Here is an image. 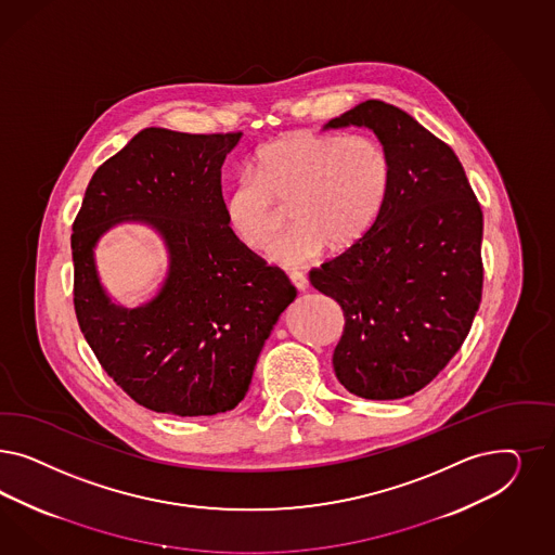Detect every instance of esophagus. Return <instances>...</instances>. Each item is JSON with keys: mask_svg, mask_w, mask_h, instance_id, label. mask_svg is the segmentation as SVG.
<instances>
[{"mask_svg": "<svg viewBox=\"0 0 555 555\" xmlns=\"http://www.w3.org/2000/svg\"><path fill=\"white\" fill-rule=\"evenodd\" d=\"M289 282H292V286L300 289V292L308 289V278H306L305 273H298V271L289 273Z\"/></svg>", "mask_w": 555, "mask_h": 555, "instance_id": "1", "label": "esophagus"}]
</instances>
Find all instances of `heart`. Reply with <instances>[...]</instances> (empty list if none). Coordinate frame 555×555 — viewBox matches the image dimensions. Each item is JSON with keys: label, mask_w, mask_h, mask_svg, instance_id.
<instances>
[{"label": "heart", "mask_w": 555, "mask_h": 555, "mask_svg": "<svg viewBox=\"0 0 555 555\" xmlns=\"http://www.w3.org/2000/svg\"><path fill=\"white\" fill-rule=\"evenodd\" d=\"M250 171L224 196V218L253 253H268L284 229L280 204H292L296 227L271 259L300 268L331 247L345 253L376 227L390 196L392 165L376 139L365 134L287 132L263 144Z\"/></svg>", "instance_id": "b5f03b06"}]
</instances>
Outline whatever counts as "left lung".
<instances>
[{
    "mask_svg": "<svg viewBox=\"0 0 555 555\" xmlns=\"http://www.w3.org/2000/svg\"><path fill=\"white\" fill-rule=\"evenodd\" d=\"M370 128L392 165L376 227L310 284L339 302L340 384L367 400L425 388L464 343L482 300V208L449 144L411 114L367 100L324 125Z\"/></svg>",
    "mask_w": 555,
    "mask_h": 555,
    "instance_id": "8db88e82",
    "label": "left lung"
}]
</instances>
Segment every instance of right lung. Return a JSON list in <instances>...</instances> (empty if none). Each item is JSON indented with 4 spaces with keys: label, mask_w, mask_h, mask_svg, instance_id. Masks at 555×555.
I'll use <instances>...</instances> for the list:
<instances>
[{
    "label": "right lung",
    "mask_w": 555,
    "mask_h": 555,
    "mask_svg": "<svg viewBox=\"0 0 555 555\" xmlns=\"http://www.w3.org/2000/svg\"><path fill=\"white\" fill-rule=\"evenodd\" d=\"M241 137L144 128L98 167L73 222L79 328L107 376L149 411H233L271 328L296 298L286 273L227 224L220 169ZM125 221L153 228L170 259L163 289L137 309L106 296L92 255Z\"/></svg>",
    "instance_id": "right-lung-1"
}]
</instances>
